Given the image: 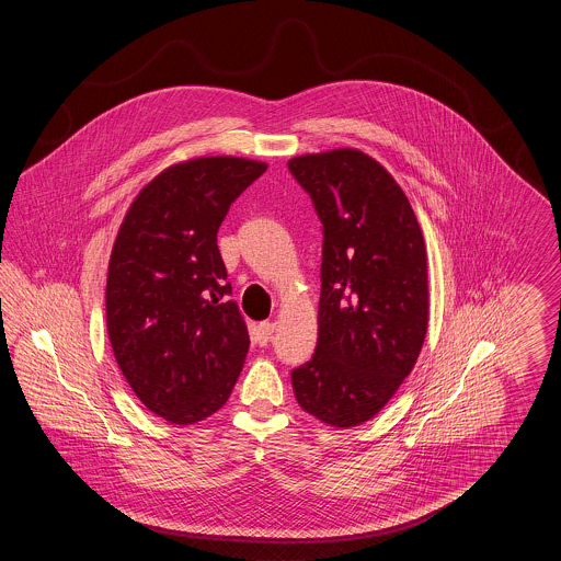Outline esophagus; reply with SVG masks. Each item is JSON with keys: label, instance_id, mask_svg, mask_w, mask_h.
Instances as JSON below:
<instances>
[{"label": "esophagus", "instance_id": "34e87169", "mask_svg": "<svg viewBox=\"0 0 561 561\" xmlns=\"http://www.w3.org/2000/svg\"><path fill=\"white\" fill-rule=\"evenodd\" d=\"M275 330H277V323H275V321H261V323L256 325V330H254L256 343H259V345H267L268 341L273 339Z\"/></svg>", "mask_w": 561, "mask_h": 561}]
</instances>
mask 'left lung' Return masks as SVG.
I'll use <instances>...</instances> for the list:
<instances>
[{"label":"left lung","instance_id":"1","mask_svg":"<svg viewBox=\"0 0 561 561\" xmlns=\"http://www.w3.org/2000/svg\"><path fill=\"white\" fill-rule=\"evenodd\" d=\"M323 225L318 348L293 373L298 405L330 427L376 416L427 336V248L398 181L359 149L288 161Z\"/></svg>","mask_w":561,"mask_h":561}]
</instances>
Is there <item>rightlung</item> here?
Wrapping results in <instances>:
<instances>
[{"instance_id": "obj_1", "label": "right lung", "mask_w": 561, "mask_h": 561, "mask_svg": "<svg viewBox=\"0 0 561 561\" xmlns=\"http://www.w3.org/2000/svg\"><path fill=\"white\" fill-rule=\"evenodd\" d=\"M265 161L210 156L161 170L134 197L111 250L107 332L136 398L172 425L220 410L250 336L216 233Z\"/></svg>"}]
</instances>
